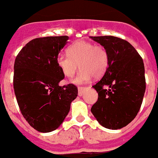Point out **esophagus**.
I'll use <instances>...</instances> for the list:
<instances>
[{
    "label": "esophagus",
    "instance_id": "esophagus-1",
    "mask_svg": "<svg viewBox=\"0 0 158 158\" xmlns=\"http://www.w3.org/2000/svg\"><path fill=\"white\" fill-rule=\"evenodd\" d=\"M87 87H78V94L79 96H82L83 94V93L85 92V90H87Z\"/></svg>",
    "mask_w": 158,
    "mask_h": 158
}]
</instances>
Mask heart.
<instances>
[{
    "mask_svg": "<svg viewBox=\"0 0 158 158\" xmlns=\"http://www.w3.org/2000/svg\"><path fill=\"white\" fill-rule=\"evenodd\" d=\"M68 55H59L56 63L63 75L68 79L73 77L79 66L80 71L74 79L76 84L86 83L93 76L101 77L107 69L109 55L104 47L78 40L68 48Z\"/></svg>",
    "mask_w": 158,
    "mask_h": 158,
    "instance_id": "1",
    "label": "heart"
}]
</instances>
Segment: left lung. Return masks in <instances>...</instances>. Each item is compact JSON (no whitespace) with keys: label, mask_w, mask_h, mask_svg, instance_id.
I'll return each instance as SVG.
<instances>
[{"label":"left lung","mask_w":158,"mask_h":158,"mask_svg":"<svg viewBox=\"0 0 158 158\" xmlns=\"http://www.w3.org/2000/svg\"><path fill=\"white\" fill-rule=\"evenodd\" d=\"M90 37L109 55L103 77L92 87L98 97L90 110L105 128H123L134 120L142 103L145 91L143 60L127 40L112 35Z\"/></svg>","instance_id":"1"}]
</instances>
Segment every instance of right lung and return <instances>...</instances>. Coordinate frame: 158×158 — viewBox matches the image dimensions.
Returning a JSON list of instances; mask_svg holds the SVG:
<instances>
[{"instance_id":"1","label":"right lung","mask_w":158,"mask_h":158,"mask_svg":"<svg viewBox=\"0 0 158 158\" xmlns=\"http://www.w3.org/2000/svg\"><path fill=\"white\" fill-rule=\"evenodd\" d=\"M68 35L36 38L20 50L14 63L13 87L22 115L41 133L60 127L78 95L73 84L60 87L64 75L56 59Z\"/></svg>"}]
</instances>
